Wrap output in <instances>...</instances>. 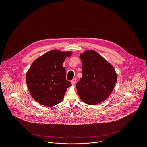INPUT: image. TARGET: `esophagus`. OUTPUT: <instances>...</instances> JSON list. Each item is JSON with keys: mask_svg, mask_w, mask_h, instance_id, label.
Wrapping results in <instances>:
<instances>
[{"mask_svg": "<svg viewBox=\"0 0 147 147\" xmlns=\"http://www.w3.org/2000/svg\"><path fill=\"white\" fill-rule=\"evenodd\" d=\"M76 82H77V79L76 78H74V79H73V80L71 81V84L73 85H74L76 83Z\"/></svg>", "mask_w": 147, "mask_h": 147, "instance_id": "1", "label": "esophagus"}]
</instances>
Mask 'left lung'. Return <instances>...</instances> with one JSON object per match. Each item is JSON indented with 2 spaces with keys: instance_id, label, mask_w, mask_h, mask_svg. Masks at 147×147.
Returning <instances> with one entry per match:
<instances>
[{
  "instance_id": "left-lung-1",
  "label": "left lung",
  "mask_w": 147,
  "mask_h": 147,
  "mask_svg": "<svg viewBox=\"0 0 147 147\" xmlns=\"http://www.w3.org/2000/svg\"><path fill=\"white\" fill-rule=\"evenodd\" d=\"M83 76L76 84L80 99L87 104H98L110 95L117 82L113 67L96 52L88 50L80 55Z\"/></svg>"
}]
</instances>
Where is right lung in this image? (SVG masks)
Segmentation results:
<instances>
[{
    "mask_svg": "<svg viewBox=\"0 0 147 147\" xmlns=\"http://www.w3.org/2000/svg\"><path fill=\"white\" fill-rule=\"evenodd\" d=\"M71 52L52 50L38 58L26 73L28 90L37 102L52 106L61 102L67 89L71 85L66 80L65 69L62 66Z\"/></svg>",
    "mask_w": 147,
    "mask_h": 147,
    "instance_id": "1",
    "label": "right lung"
}]
</instances>
